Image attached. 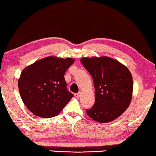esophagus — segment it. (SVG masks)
Instances as JSON below:
<instances>
[{
    "label": "esophagus",
    "instance_id": "34e87169",
    "mask_svg": "<svg viewBox=\"0 0 156 156\" xmlns=\"http://www.w3.org/2000/svg\"><path fill=\"white\" fill-rule=\"evenodd\" d=\"M81 92L80 91V92H78V93L75 94V96L76 98H79V97H80L81 96Z\"/></svg>",
    "mask_w": 156,
    "mask_h": 156
}]
</instances>
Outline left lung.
Masks as SVG:
<instances>
[{
  "label": "left lung",
  "instance_id": "obj_1",
  "mask_svg": "<svg viewBox=\"0 0 156 156\" xmlns=\"http://www.w3.org/2000/svg\"><path fill=\"white\" fill-rule=\"evenodd\" d=\"M81 62L90 74L95 88V102L86 113L94 121L106 123L118 118L130 105L132 75L121 62L111 57H83Z\"/></svg>",
  "mask_w": 156,
  "mask_h": 156
}]
</instances>
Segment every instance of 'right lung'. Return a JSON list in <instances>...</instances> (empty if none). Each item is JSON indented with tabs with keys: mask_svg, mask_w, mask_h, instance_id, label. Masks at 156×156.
Instances as JSON below:
<instances>
[{
	"mask_svg": "<svg viewBox=\"0 0 156 156\" xmlns=\"http://www.w3.org/2000/svg\"><path fill=\"white\" fill-rule=\"evenodd\" d=\"M73 58L48 56L28 66L18 79L21 99L28 110L42 118L60 113L74 97L66 89L64 74Z\"/></svg>",
	"mask_w": 156,
	"mask_h": 156,
	"instance_id": "right-lung-1",
	"label": "right lung"
}]
</instances>
